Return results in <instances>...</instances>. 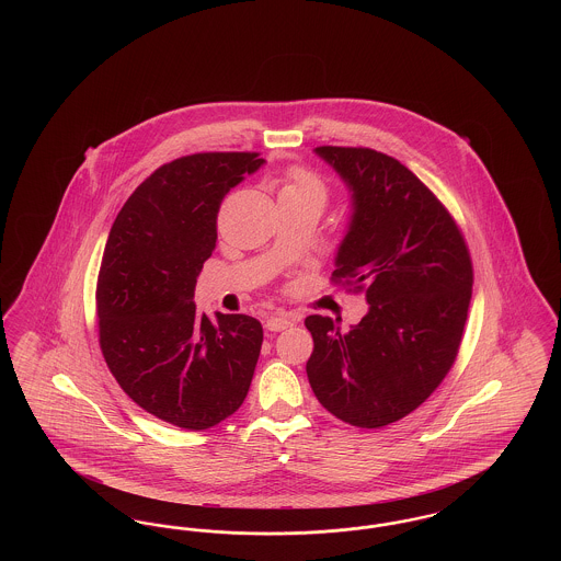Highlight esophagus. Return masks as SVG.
<instances>
[{
  "label": "esophagus",
  "mask_w": 561,
  "mask_h": 561,
  "mask_svg": "<svg viewBox=\"0 0 561 561\" xmlns=\"http://www.w3.org/2000/svg\"><path fill=\"white\" fill-rule=\"evenodd\" d=\"M300 318L294 316V313H271L267 321H265V325H267V330H271V332H282V330L290 328Z\"/></svg>",
  "instance_id": "34e87169"
}]
</instances>
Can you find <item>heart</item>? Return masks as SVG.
<instances>
[{"mask_svg": "<svg viewBox=\"0 0 561 561\" xmlns=\"http://www.w3.org/2000/svg\"><path fill=\"white\" fill-rule=\"evenodd\" d=\"M328 199V187L320 174L309 168L293 165L277 181V202H309L323 208Z\"/></svg>", "mask_w": 561, "mask_h": 561, "instance_id": "1", "label": "heart"}]
</instances>
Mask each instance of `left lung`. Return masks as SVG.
Returning a JSON list of instances; mask_svg holds the SVG:
<instances>
[{
	"instance_id": "1",
	"label": "left lung",
	"mask_w": 561,
	"mask_h": 561,
	"mask_svg": "<svg viewBox=\"0 0 561 561\" xmlns=\"http://www.w3.org/2000/svg\"><path fill=\"white\" fill-rule=\"evenodd\" d=\"M353 193L332 282L366 294L347 332L305 320L307 376L321 405L353 427L380 428L416 410L450 373L471 300V254L453 214L403 163L368 147H318Z\"/></svg>"
}]
</instances>
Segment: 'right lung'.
I'll list each match as a JSON object with an SVG mask.
<instances>
[{
  "mask_svg": "<svg viewBox=\"0 0 561 561\" xmlns=\"http://www.w3.org/2000/svg\"><path fill=\"white\" fill-rule=\"evenodd\" d=\"M263 161L214 151L163 163L111 227L96 282L101 351L126 396L170 425L214 427L248 396L261 321L197 316L193 294L213 256L225 195Z\"/></svg>",
  "mask_w": 561,
  "mask_h": 561,
  "instance_id": "1",
  "label": "right lung"
}]
</instances>
